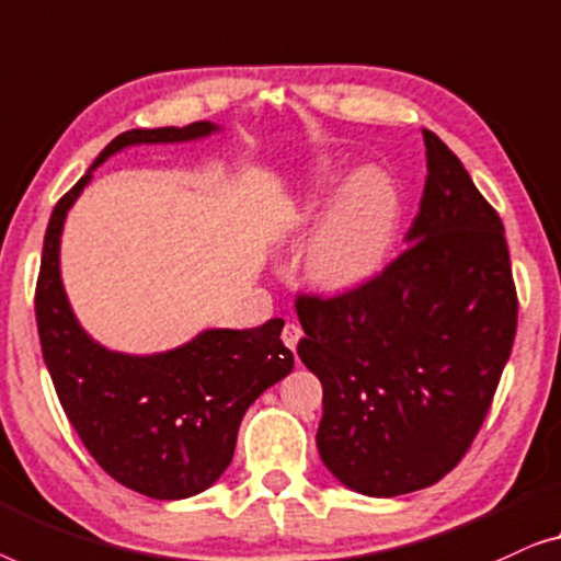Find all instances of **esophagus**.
Here are the masks:
<instances>
[{
    "instance_id": "obj_1",
    "label": "esophagus",
    "mask_w": 561,
    "mask_h": 561,
    "mask_svg": "<svg viewBox=\"0 0 561 561\" xmlns=\"http://www.w3.org/2000/svg\"><path fill=\"white\" fill-rule=\"evenodd\" d=\"M302 328L297 325V322H287V325H284V330H282V341L287 343V348H291L295 351L297 348V343L302 341Z\"/></svg>"
}]
</instances>
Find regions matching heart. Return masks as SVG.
Wrapping results in <instances>:
<instances>
[{
	"label": "heart",
	"instance_id": "obj_1",
	"mask_svg": "<svg viewBox=\"0 0 561 561\" xmlns=\"http://www.w3.org/2000/svg\"><path fill=\"white\" fill-rule=\"evenodd\" d=\"M299 226L314 228L305 266L322 287H353L381 266L399 220L393 185L381 172H360L348 185L335 175L314 180L297 213Z\"/></svg>",
	"mask_w": 561,
	"mask_h": 561
}]
</instances>
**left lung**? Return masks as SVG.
Returning a JSON list of instances; mask_svg holds the SVG:
<instances>
[{
    "label": "left lung",
    "instance_id": "1",
    "mask_svg": "<svg viewBox=\"0 0 561 561\" xmlns=\"http://www.w3.org/2000/svg\"><path fill=\"white\" fill-rule=\"evenodd\" d=\"M409 247L333 297L299 295V358L322 383L318 449L363 495L435 485L483 427L518 322L499 213L437 134Z\"/></svg>",
    "mask_w": 561,
    "mask_h": 561
}]
</instances>
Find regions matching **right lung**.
<instances>
[{
    "instance_id": "right-lung-1",
    "label": "right lung",
    "mask_w": 561,
    "mask_h": 561,
    "mask_svg": "<svg viewBox=\"0 0 561 561\" xmlns=\"http://www.w3.org/2000/svg\"><path fill=\"white\" fill-rule=\"evenodd\" d=\"M210 131V122L124 131L91 170L129 145L187 141ZM91 170L62 195L47 224L35 287L45 366L62 412L104 472L149 499H187L231 465L243 414L289 374L295 356L279 337L282 318L249 330H205L157 356H124L93 343L70 310L58 262L62 220Z\"/></svg>"
}]
</instances>
